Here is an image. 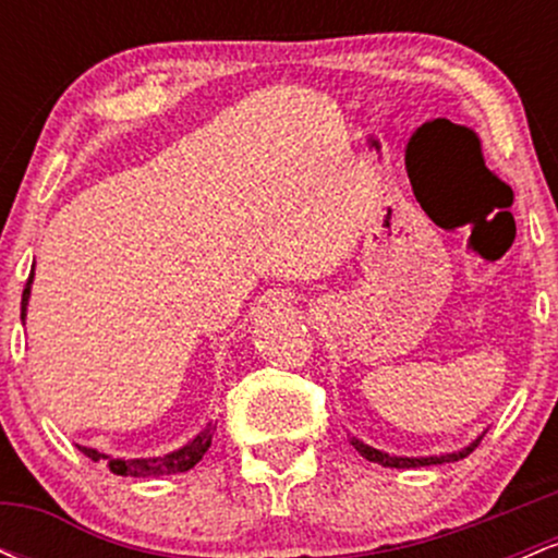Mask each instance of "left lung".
Listing matches in <instances>:
<instances>
[{"instance_id": "left-lung-1", "label": "left lung", "mask_w": 558, "mask_h": 558, "mask_svg": "<svg viewBox=\"0 0 558 558\" xmlns=\"http://www.w3.org/2000/svg\"><path fill=\"white\" fill-rule=\"evenodd\" d=\"M485 433H480L472 444H466L462 448H457V451H448V453H435V457H399V453H386L380 451V448L364 444V440L354 438V435H349L351 446L356 448V451L362 453L367 462H377L383 466H396V470H412V466H433V464H446V462H459V459L470 457L472 451H475L480 440H483Z\"/></svg>"}]
</instances>
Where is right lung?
Returning a JSON list of instances; mask_svg holds the SVG:
<instances>
[{
	"label": "right lung",
	"mask_w": 558,
	"mask_h": 558,
	"mask_svg": "<svg viewBox=\"0 0 558 558\" xmlns=\"http://www.w3.org/2000/svg\"><path fill=\"white\" fill-rule=\"evenodd\" d=\"M31 286H34V272H31L28 283H25L23 301H21V319L25 325V315H28V299H31ZM215 425L207 422V425L198 430L189 444L175 448V451L162 453V457H138V459H125V457H110V453H101L96 448L78 446V451L86 453L92 462L107 464L110 472L120 477H159V475H178V472H189L191 466L202 462V457L207 453V448L213 446Z\"/></svg>",
	"instance_id": "add662e5"
}]
</instances>
